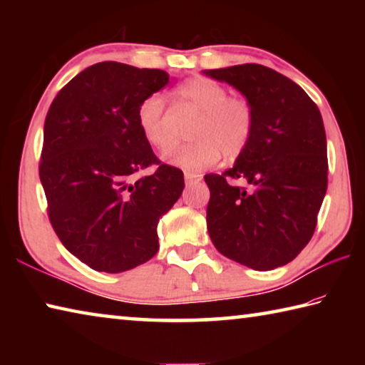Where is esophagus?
I'll list each match as a JSON object with an SVG mask.
<instances>
[{"label":"esophagus","mask_w":365,"mask_h":365,"mask_svg":"<svg viewBox=\"0 0 365 365\" xmlns=\"http://www.w3.org/2000/svg\"><path fill=\"white\" fill-rule=\"evenodd\" d=\"M201 182V175L200 174H195V172H185V183L187 185H193Z\"/></svg>","instance_id":"1"}]
</instances>
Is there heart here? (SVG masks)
<instances>
[{"label":"heart","instance_id":"heart-1","mask_svg":"<svg viewBox=\"0 0 365 365\" xmlns=\"http://www.w3.org/2000/svg\"><path fill=\"white\" fill-rule=\"evenodd\" d=\"M178 104L196 109L200 117L191 127L195 138L165 153L170 165L185 170H202L224 158L233 160L246 151L255 132V110L242 96H228L224 85L212 78L193 77L175 90ZM137 122L145 140L159 151L172 146L165 119V98L160 93L148 95L137 109Z\"/></svg>","mask_w":365,"mask_h":365}]
</instances>
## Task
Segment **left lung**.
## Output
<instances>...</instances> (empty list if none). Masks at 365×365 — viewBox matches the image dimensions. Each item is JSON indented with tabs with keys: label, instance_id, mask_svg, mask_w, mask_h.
Segmentation results:
<instances>
[{
	"label": "left lung",
	"instance_id": "left-lung-1",
	"mask_svg": "<svg viewBox=\"0 0 365 365\" xmlns=\"http://www.w3.org/2000/svg\"><path fill=\"white\" fill-rule=\"evenodd\" d=\"M237 88L255 110L246 151L224 174L205 175L211 190L207 232L220 255L255 270H272L312 238L327 191L322 115L293 80L261 64L202 72ZM242 178L250 190L230 182Z\"/></svg>",
	"mask_w": 365,
	"mask_h": 365
}]
</instances>
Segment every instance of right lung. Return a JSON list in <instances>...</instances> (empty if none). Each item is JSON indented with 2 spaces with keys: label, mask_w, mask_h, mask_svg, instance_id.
I'll use <instances>...</instances> for the list:
<instances>
[{
  "label": "right lung",
  "mask_w": 365,
  "mask_h": 365,
  "mask_svg": "<svg viewBox=\"0 0 365 365\" xmlns=\"http://www.w3.org/2000/svg\"><path fill=\"white\" fill-rule=\"evenodd\" d=\"M168 83L160 69L106 61L73 77L49 106L40 160L49 222L93 270L119 274L150 261L158 222L183 191V172L160 164L137 122L141 100ZM150 165L151 176L134 178Z\"/></svg>",
  "instance_id": "obj_1"
}]
</instances>
